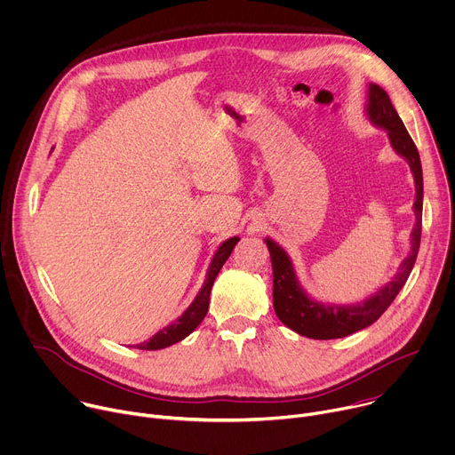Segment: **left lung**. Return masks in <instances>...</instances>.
<instances>
[{"label": "left lung", "instance_id": "obj_1", "mask_svg": "<svg viewBox=\"0 0 455 455\" xmlns=\"http://www.w3.org/2000/svg\"><path fill=\"white\" fill-rule=\"evenodd\" d=\"M368 89V120L375 127H380L387 132L393 150L409 163L414 177L416 201L412 208L416 215V224L411 233V251L407 258L400 263L395 278L387 282L382 289H379L375 294H371L364 301H358L353 305H330L315 301L307 294V291L301 287L296 276L292 259L287 254V251L280 247L275 240L265 238L272 261V280H275L272 282V303H275V312L285 326L308 339H340L373 324L389 308V305L395 301V298L405 285L419 249L423 212V172L419 154L402 118L398 116L395 106L391 104L389 95L379 84H370Z\"/></svg>", "mask_w": 455, "mask_h": 455}]
</instances>
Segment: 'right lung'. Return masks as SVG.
Returning <instances> with one entry per match:
<instances>
[{
    "label": "right lung",
    "mask_w": 455,
    "mask_h": 455,
    "mask_svg": "<svg viewBox=\"0 0 455 455\" xmlns=\"http://www.w3.org/2000/svg\"><path fill=\"white\" fill-rule=\"evenodd\" d=\"M238 240H240L238 236H231V238H228L226 242H222L219 245V249L215 251V254L212 258V263L208 267L204 285L201 287V291L196 296V299L192 301V305L183 312V315H179L173 323H170L168 326L159 330L148 340H143L141 344H136L134 347L147 349V351L168 347V346H172V344H175L179 340H183L185 337H188L203 323V319L206 317L208 307H210V292H212L213 282H215V278H217V275L220 272L222 265L229 258V254L235 249Z\"/></svg>",
    "instance_id": "obj_1"
}]
</instances>
